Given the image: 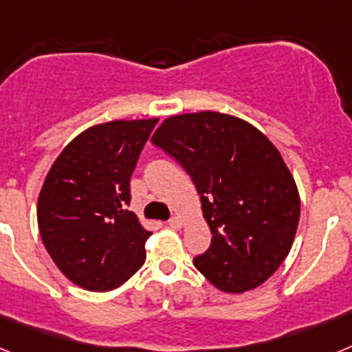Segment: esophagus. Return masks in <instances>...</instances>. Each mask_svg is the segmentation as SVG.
Masks as SVG:
<instances>
[{"mask_svg": "<svg viewBox=\"0 0 352 352\" xmlns=\"http://www.w3.org/2000/svg\"><path fill=\"white\" fill-rule=\"evenodd\" d=\"M167 223H169V227H173V229H179V227L183 226V220L179 219V217H173Z\"/></svg>", "mask_w": 352, "mask_h": 352, "instance_id": "esophagus-1", "label": "esophagus"}]
</instances>
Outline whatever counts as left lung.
Listing matches in <instances>:
<instances>
[{"mask_svg": "<svg viewBox=\"0 0 352 352\" xmlns=\"http://www.w3.org/2000/svg\"><path fill=\"white\" fill-rule=\"evenodd\" d=\"M151 142L182 164L201 195L213 238L195 268L223 292L268 280L300 222V194L280 151L245 120L214 111L167 118Z\"/></svg>", "mask_w": 352, "mask_h": 352, "instance_id": "1", "label": "left lung"}]
</instances>
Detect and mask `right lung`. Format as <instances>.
Segmentation results:
<instances>
[{
  "label": "right lung",
  "instance_id": "right-lung-1",
  "mask_svg": "<svg viewBox=\"0 0 352 352\" xmlns=\"http://www.w3.org/2000/svg\"><path fill=\"white\" fill-rule=\"evenodd\" d=\"M157 121L89 126L45 176L36 206L40 236L60 272L86 291L120 287L144 264L151 232L126 206L130 176Z\"/></svg>",
  "mask_w": 352,
  "mask_h": 352
}]
</instances>
